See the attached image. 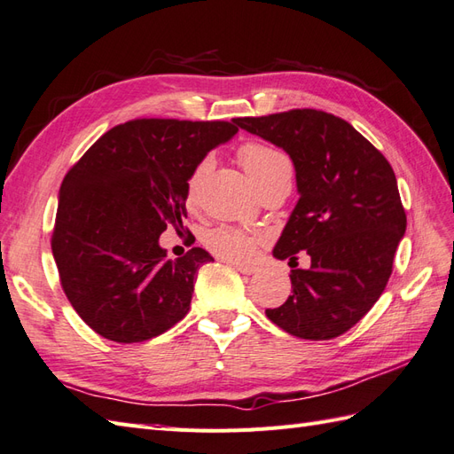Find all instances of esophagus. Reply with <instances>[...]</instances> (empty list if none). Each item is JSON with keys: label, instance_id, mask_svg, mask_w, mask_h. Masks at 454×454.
Instances as JSON below:
<instances>
[{"label": "esophagus", "instance_id": "1", "mask_svg": "<svg viewBox=\"0 0 454 454\" xmlns=\"http://www.w3.org/2000/svg\"><path fill=\"white\" fill-rule=\"evenodd\" d=\"M234 269L238 270V272H241V274H254L257 272V269H254V266H247V264H238V262H234Z\"/></svg>", "mask_w": 454, "mask_h": 454}]
</instances>
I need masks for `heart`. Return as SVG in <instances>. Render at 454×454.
Segmentation results:
<instances>
[{"label": "heart", "instance_id": "1", "mask_svg": "<svg viewBox=\"0 0 454 454\" xmlns=\"http://www.w3.org/2000/svg\"><path fill=\"white\" fill-rule=\"evenodd\" d=\"M238 159H239V165L249 176L251 184L257 190L266 182L276 178L280 172L289 170L287 159L278 153V151L262 144L249 142L246 145H241L238 151ZM207 168H208V160H201L192 172L188 185H185V201L190 205L195 203L197 200V192H200V185ZM259 243H261V236L251 234V231H246V230L230 228V226H218V228L208 230L205 234V246L215 254H218V257L231 262L251 261L254 254H257Z\"/></svg>", "mask_w": 454, "mask_h": 454}]
</instances>
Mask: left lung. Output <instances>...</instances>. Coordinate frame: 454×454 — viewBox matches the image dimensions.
<instances>
[{
	"label": "left lung",
	"mask_w": 454,
	"mask_h": 454,
	"mask_svg": "<svg viewBox=\"0 0 454 454\" xmlns=\"http://www.w3.org/2000/svg\"><path fill=\"white\" fill-rule=\"evenodd\" d=\"M236 124L294 160L299 200L272 254L310 257V269L289 276L292 295L266 317L301 340L338 338L374 307L391 276L406 230L395 172L363 134L330 113L294 109Z\"/></svg>",
	"instance_id": "1"
}]
</instances>
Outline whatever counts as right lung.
<instances>
[{
	"instance_id": "right-lung-1",
	"label": "right lung",
	"mask_w": 454,
	"mask_h": 454,
	"mask_svg": "<svg viewBox=\"0 0 454 454\" xmlns=\"http://www.w3.org/2000/svg\"><path fill=\"white\" fill-rule=\"evenodd\" d=\"M236 134V119L130 121L68 170L51 249L68 301L106 340L147 341L188 315L197 270L215 259L192 247L172 261L159 238L184 230L192 172Z\"/></svg>"
}]
</instances>
